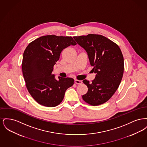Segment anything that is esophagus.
Instances as JSON below:
<instances>
[{
    "label": "esophagus",
    "instance_id": "obj_1",
    "mask_svg": "<svg viewBox=\"0 0 147 147\" xmlns=\"http://www.w3.org/2000/svg\"><path fill=\"white\" fill-rule=\"evenodd\" d=\"M74 83L77 84H80L82 83V82L81 80H79L76 79V80H74Z\"/></svg>",
    "mask_w": 147,
    "mask_h": 147
}]
</instances>
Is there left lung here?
Wrapping results in <instances>:
<instances>
[{
  "instance_id": "left-lung-1",
  "label": "left lung",
  "mask_w": 147,
  "mask_h": 147,
  "mask_svg": "<svg viewBox=\"0 0 147 147\" xmlns=\"http://www.w3.org/2000/svg\"><path fill=\"white\" fill-rule=\"evenodd\" d=\"M73 38L87 52L92 70L96 74L92 83L86 79L83 81L88 88L83 99L92 106L102 104L112 97L121 82L124 70L122 52L117 44L102 35Z\"/></svg>"
}]
</instances>
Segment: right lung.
Instances as JSON below:
<instances>
[{
    "instance_id": "right-lung-1",
    "label": "right lung",
    "mask_w": 147,
    "mask_h": 147,
    "mask_svg": "<svg viewBox=\"0 0 147 147\" xmlns=\"http://www.w3.org/2000/svg\"><path fill=\"white\" fill-rule=\"evenodd\" d=\"M77 43L71 37L47 35L31 42L23 54L22 70L29 93L39 104L55 107L63 100L67 89L74 84L70 78L52 74L61 52Z\"/></svg>"
}]
</instances>
